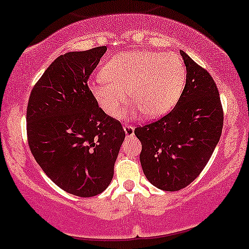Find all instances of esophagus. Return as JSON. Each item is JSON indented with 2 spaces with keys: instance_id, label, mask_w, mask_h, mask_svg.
Segmentation results:
<instances>
[{
  "instance_id": "1",
  "label": "esophagus",
  "mask_w": 249,
  "mask_h": 249,
  "mask_svg": "<svg viewBox=\"0 0 249 249\" xmlns=\"http://www.w3.org/2000/svg\"><path fill=\"white\" fill-rule=\"evenodd\" d=\"M123 128H124V131H125V136H126V138H131V137H133V134H134V128H133L132 125L124 124V125H123Z\"/></svg>"
}]
</instances>
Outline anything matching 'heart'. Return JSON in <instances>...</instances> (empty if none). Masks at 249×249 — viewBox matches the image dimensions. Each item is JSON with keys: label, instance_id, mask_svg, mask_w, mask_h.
<instances>
[{"label": "heart", "instance_id": "b5f03b06", "mask_svg": "<svg viewBox=\"0 0 249 249\" xmlns=\"http://www.w3.org/2000/svg\"><path fill=\"white\" fill-rule=\"evenodd\" d=\"M101 75L103 79L90 81L88 89L104 113L118 115L127 91L143 116L155 118L172 110L178 101L185 67L174 53L137 50L113 55L102 66Z\"/></svg>", "mask_w": 249, "mask_h": 249}]
</instances>
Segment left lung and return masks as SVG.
I'll list each match as a JSON object with an SVG mask.
<instances>
[{
  "label": "left lung",
  "mask_w": 249,
  "mask_h": 249,
  "mask_svg": "<svg viewBox=\"0 0 249 249\" xmlns=\"http://www.w3.org/2000/svg\"><path fill=\"white\" fill-rule=\"evenodd\" d=\"M187 79L174 109L134 130L142 142L143 174L154 187L178 191L189 185L210 160L223 130L219 92L208 71L181 51Z\"/></svg>",
  "instance_id": "obj_1"
}]
</instances>
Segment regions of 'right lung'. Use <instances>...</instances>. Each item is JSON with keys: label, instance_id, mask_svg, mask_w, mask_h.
<instances>
[{"label": "right lung", "instance_id": "right-lung-1", "mask_svg": "<svg viewBox=\"0 0 249 249\" xmlns=\"http://www.w3.org/2000/svg\"><path fill=\"white\" fill-rule=\"evenodd\" d=\"M106 52L100 46L56 58L35 85L26 110L36 161L59 188L79 197L109 187L125 138L121 123L102 111L87 85Z\"/></svg>", "mask_w": 249, "mask_h": 249}]
</instances>
